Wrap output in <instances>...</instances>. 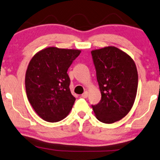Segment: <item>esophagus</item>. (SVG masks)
Returning <instances> with one entry per match:
<instances>
[{"mask_svg": "<svg viewBox=\"0 0 160 160\" xmlns=\"http://www.w3.org/2000/svg\"><path fill=\"white\" fill-rule=\"evenodd\" d=\"M81 96H82V98H86L88 97V92L86 91L83 94H82Z\"/></svg>", "mask_w": 160, "mask_h": 160, "instance_id": "esophagus-1", "label": "esophagus"}]
</instances>
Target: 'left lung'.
I'll list each match as a JSON object with an SVG mask.
<instances>
[{
	"label": "left lung",
	"instance_id": "8db88e82",
	"mask_svg": "<svg viewBox=\"0 0 160 160\" xmlns=\"http://www.w3.org/2000/svg\"><path fill=\"white\" fill-rule=\"evenodd\" d=\"M101 100L92 106L95 117L105 124L118 122L133 106L138 88V72L130 56L114 46L91 51Z\"/></svg>",
	"mask_w": 160,
	"mask_h": 160
}]
</instances>
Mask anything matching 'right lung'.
Segmentation results:
<instances>
[{
  "label": "right lung",
  "mask_w": 160,
  "mask_h": 160,
  "mask_svg": "<svg viewBox=\"0 0 160 160\" xmlns=\"http://www.w3.org/2000/svg\"><path fill=\"white\" fill-rule=\"evenodd\" d=\"M80 50L46 48L32 57L25 74L27 97L40 118L57 122L70 113L75 98L67 71Z\"/></svg>",
  "instance_id": "right-lung-1"
}]
</instances>
